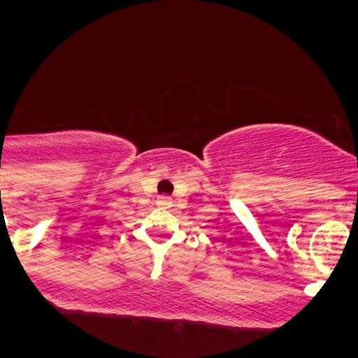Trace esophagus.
<instances>
[{"instance_id":"obj_1","label":"esophagus","mask_w":358,"mask_h":358,"mask_svg":"<svg viewBox=\"0 0 358 358\" xmlns=\"http://www.w3.org/2000/svg\"><path fill=\"white\" fill-rule=\"evenodd\" d=\"M157 203H158V207L169 208V207H172V203H174V201H172V198H169V196H160L157 200Z\"/></svg>"}]
</instances>
